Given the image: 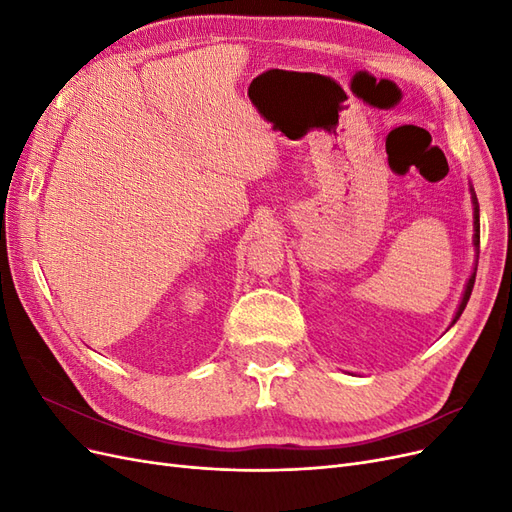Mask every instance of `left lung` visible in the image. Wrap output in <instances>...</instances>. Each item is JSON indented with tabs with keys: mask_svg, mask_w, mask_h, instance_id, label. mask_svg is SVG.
Returning <instances> with one entry per match:
<instances>
[{
	"mask_svg": "<svg viewBox=\"0 0 512 512\" xmlns=\"http://www.w3.org/2000/svg\"><path fill=\"white\" fill-rule=\"evenodd\" d=\"M470 192H472V207H474V250H476V254H478V245H480V213H478V200H476V194H474L472 185H470ZM476 265H478V260L474 262V269H472V275H470V280H468L466 288H463V297H461V303H459V307H457L455 318H453L451 324H455V322L459 320V316L463 314V309H466V305H468V301H470V294H472L474 280H476Z\"/></svg>",
	"mask_w": 512,
	"mask_h": 512,
	"instance_id": "1",
	"label": "left lung"
}]
</instances>
